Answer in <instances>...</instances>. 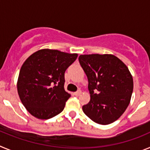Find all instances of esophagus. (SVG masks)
I'll return each instance as SVG.
<instances>
[{"instance_id": "1", "label": "esophagus", "mask_w": 150, "mask_h": 150, "mask_svg": "<svg viewBox=\"0 0 150 150\" xmlns=\"http://www.w3.org/2000/svg\"><path fill=\"white\" fill-rule=\"evenodd\" d=\"M81 92H82V91H80V90H78L77 91H76V92H74V95H76V96H79V95H80Z\"/></svg>"}]
</instances>
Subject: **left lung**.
Listing matches in <instances>:
<instances>
[{"instance_id": "left-lung-1", "label": "left lung", "mask_w": 150, "mask_h": 150, "mask_svg": "<svg viewBox=\"0 0 150 150\" xmlns=\"http://www.w3.org/2000/svg\"><path fill=\"white\" fill-rule=\"evenodd\" d=\"M79 62L88 78L91 99L84 113L98 124L108 125L125 111L133 91V78L127 66L112 55H81Z\"/></svg>"}]
</instances>
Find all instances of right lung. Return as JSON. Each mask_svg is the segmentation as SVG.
Wrapping results in <instances>:
<instances>
[{"mask_svg":"<svg viewBox=\"0 0 150 150\" xmlns=\"http://www.w3.org/2000/svg\"><path fill=\"white\" fill-rule=\"evenodd\" d=\"M77 58L59 50H41L29 56L19 71L17 89L32 116L48 120L59 114L71 95L64 90V73Z\"/></svg>","mask_w":150,"mask_h":150,"instance_id":"add662e5","label":"right lung"}]
</instances>
